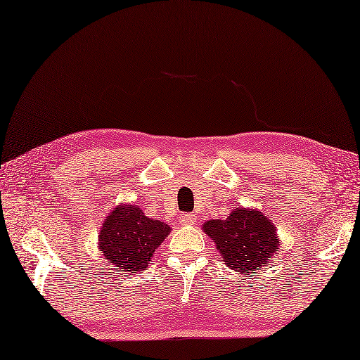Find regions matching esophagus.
<instances>
[{"mask_svg":"<svg viewBox=\"0 0 360 360\" xmlns=\"http://www.w3.org/2000/svg\"><path fill=\"white\" fill-rule=\"evenodd\" d=\"M181 223L184 226H193L196 223V215L195 213H187V215H182Z\"/></svg>","mask_w":360,"mask_h":360,"instance_id":"obj_1","label":"esophagus"}]
</instances>
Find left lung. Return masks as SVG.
<instances>
[{"label":"left lung","mask_w":360,"mask_h":360,"mask_svg":"<svg viewBox=\"0 0 360 360\" xmlns=\"http://www.w3.org/2000/svg\"><path fill=\"white\" fill-rule=\"evenodd\" d=\"M201 229L224 264L238 274L262 271L280 246L272 221L254 207H235L227 218L205 221Z\"/></svg>","instance_id":"1"}]
</instances>
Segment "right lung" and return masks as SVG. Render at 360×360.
Here are the masks:
<instances>
[{
	"label": "right lung",
	"instance_id": "right-lung-1",
	"mask_svg": "<svg viewBox=\"0 0 360 360\" xmlns=\"http://www.w3.org/2000/svg\"><path fill=\"white\" fill-rule=\"evenodd\" d=\"M170 232L164 221L145 217L139 205L122 204L102 223L97 248L116 271L141 272Z\"/></svg>",
	"mask_w": 360,
	"mask_h": 360
}]
</instances>
